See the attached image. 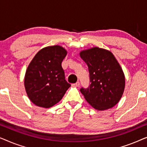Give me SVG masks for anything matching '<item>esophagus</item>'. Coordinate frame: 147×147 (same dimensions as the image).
I'll use <instances>...</instances> for the list:
<instances>
[{
	"label": "esophagus",
	"mask_w": 147,
	"mask_h": 147,
	"mask_svg": "<svg viewBox=\"0 0 147 147\" xmlns=\"http://www.w3.org/2000/svg\"><path fill=\"white\" fill-rule=\"evenodd\" d=\"M80 85V84L79 82H76V83L73 84L74 86H76V87H79Z\"/></svg>",
	"instance_id": "obj_1"
}]
</instances>
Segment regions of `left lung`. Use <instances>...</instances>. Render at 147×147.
Segmentation results:
<instances>
[{"label": "left lung", "instance_id": "1", "mask_svg": "<svg viewBox=\"0 0 147 147\" xmlns=\"http://www.w3.org/2000/svg\"><path fill=\"white\" fill-rule=\"evenodd\" d=\"M80 57L88 67L90 85L80 92L92 107L98 110L111 108L123 94L125 78L113 54L98 47L84 50Z\"/></svg>", "mask_w": 147, "mask_h": 147}]
</instances>
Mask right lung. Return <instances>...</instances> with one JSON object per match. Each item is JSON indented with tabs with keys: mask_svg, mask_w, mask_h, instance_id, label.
<instances>
[{
	"mask_svg": "<svg viewBox=\"0 0 147 147\" xmlns=\"http://www.w3.org/2000/svg\"><path fill=\"white\" fill-rule=\"evenodd\" d=\"M67 55L59 45L43 48L28 66L25 87L30 100L36 106L50 108L63 98L71 84L65 79L61 63Z\"/></svg>",
	"mask_w": 147,
	"mask_h": 147,
	"instance_id": "1",
	"label": "right lung"
}]
</instances>
